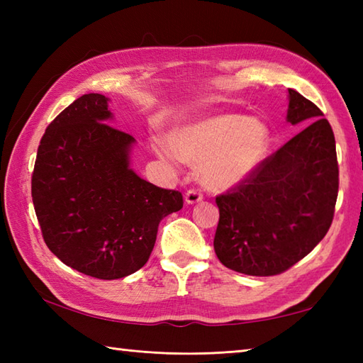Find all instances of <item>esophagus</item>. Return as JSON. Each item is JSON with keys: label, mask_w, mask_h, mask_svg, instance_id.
Listing matches in <instances>:
<instances>
[{"label": "esophagus", "mask_w": 363, "mask_h": 363, "mask_svg": "<svg viewBox=\"0 0 363 363\" xmlns=\"http://www.w3.org/2000/svg\"><path fill=\"white\" fill-rule=\"evenodd\" d=\"M203 199V195L198 190H189L186 194V203L187 204H196Z\"/></svg>", "instance_id": "esophagus-1"}]
</instances>
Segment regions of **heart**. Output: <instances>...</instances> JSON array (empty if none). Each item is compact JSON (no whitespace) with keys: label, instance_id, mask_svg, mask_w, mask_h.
I'll return each mask as SVG.
<instances>
[{"label":"heart","instance_id":"1","mask_svg":"<svg viewBox=\"0 0 363 363\" xmlns=\"http://www.w3.org/2000/svg\"><path fill=\"white\" fill-rule=\"evenodd\" d=\"M268 129L245 115L221 113L173 130L156 151L162 159H181L199 167V179L211 190H230L243 184L264 162Z\"/></svg>","mask_w":363,"mask_h":363}]
</instances>
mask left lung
<instances>
[{"instance_id":"1","label":"left lung","mask_w":363,"mask_h":363,"mask_svg":"<svg viewBox=\"0 0 363 363\" xmlns=\"http://www.w3.org/2000/svg\"><path fill=\"white\" fill-rule=\"evenodd\" d=\"M325 115L289 89L287 121L306 128L248 179L217 196L215 254L250 276H274L306 257L330 228L338 194L335 138Z\"/></svg>"}]
</instances>
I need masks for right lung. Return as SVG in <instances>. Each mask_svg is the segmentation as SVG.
<instances>
[{"label":"right lung","instance_id":"1","mask_svg":"<svg viewBox=\"0 0 363 363\" xmlns=\"http://www.w3.org/2000/svg\"><path fill=\"white\" fill-rule=\"evenodd\" d=\"M109 98L87 94L54 118L38 145L33 203L50 251L79 273L120 279L150 259L162 218L182 195L130 168L135 138L115 129Z\"/></svg>","mask_w":363,"mask_h":363}]
</instances>
